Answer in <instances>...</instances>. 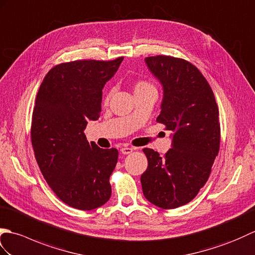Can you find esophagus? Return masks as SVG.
Wrapping results in <instances>:
<instances>
[{"label": "esophagus", "instance_id": "34e87169", "mask_svg": "<svg viewBox=\"0 0 255 255\" xmlns=\"http://www.w3.org/2000/svg\"><path fill=\"white\" fill-rule=\"evenodd\" d=\"M134 148H132V147H122L121 148V152L123 155H128L131 154V152H133Z\"/></svg>", "mask_w": 255, "mask_h": 255}]
</instances>
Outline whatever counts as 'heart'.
Masks as SVG:
<instances>
[{
	"mask_svg": "<svg viewBox=\"0 0 255 255\" xmlns=\"http://www.w3.org/2000/svg\"><path fill=\"white\" fill-rule=\"evenodd\" d=\"M147 88H154L152 87V85H150L149 83H147L145 81H138L136 84H135L134 86V90L135 92H138V90H143V89H147ZM110 97V94H108L105 97V101H108Z\"/></svg>",
	"mask_w": 255,
	"mask_h": 255,
	"instance_id": "1",
	"label": "heart"
}]
</instances>
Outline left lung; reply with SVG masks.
<instances>
[{"mask_svg":"<svg viewBox=\"0 0 255 255\" xmlns=\"http://www.w3.org/2000/svg\"><path fill=\"white\" fill-rule=\"evenodd\" d=\"M145 62L162 85L157 122L172 132V144L163 157L143 149L148 167L140 182L146 200L172 209L193 200L208 180L219 151V111L206 78L190 62L169 55Z\"/></svg>","mask_w":255,"mask_h":255,"instance_id":"obj_1","label":"left lung"}]
</instances>
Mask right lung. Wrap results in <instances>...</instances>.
Returning <instances> with one entry per match:
<instances>
[{
    "mask_svg": "<svg viewBox=\"0 0 255 255\" xmlns=\"http://www.w3.org/2000/svg\"><path fill=\"white\" fill-rule=\"evenodd\" d=\"M122 61L120 56L55 65L36 97L31 144L37 163L55 195L81 211L103 206L111 196L118 149L89 144L84 129L89 120L99 119L103 88Z\"/></svg>",
    "mask_w": 255,
    "mask_h": 255,
    "instance_id": "1",
    "label": "right lung"
}]
</instances>
